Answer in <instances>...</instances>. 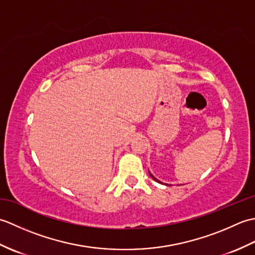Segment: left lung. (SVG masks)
<instances>
[{
  "instance_id": "left-lung-1",
  "label": "left lung",
  "mask_w": 255,
  "mask_h": 255,
  "mask_svg": "<svg viewBox=\"0 0 255 255\" xmlns=\"http://www.w3.org/2000/svg\"><path fill=\"white\" fill-rule=\"evenodd\" d=\"M150 176H151V177H152V178H153V180H154V181H156V182H158V183H161V182H160V181H159V180H156V178H155V177H154V176H153V175H152V174H151V173H150ZM161 184H163V183H161ZM166 185H167V184H166Z\"/></svg>"
}]
</instances>
